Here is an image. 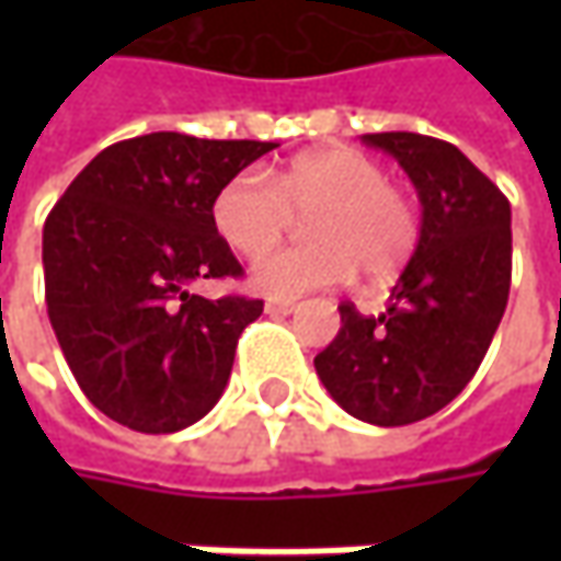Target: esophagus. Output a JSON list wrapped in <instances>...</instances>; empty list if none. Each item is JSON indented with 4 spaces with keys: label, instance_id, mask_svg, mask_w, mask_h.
I'll list each match as a JSON object with an SVG mask.
<instances>
[{
    "label": "esophagus",
    "instance_id": "34e87169",
    "mask_svg": "<svg viewBox=\"0 0 561 561\" xmlns=\"http://www.w3.org/2000/svg\"><path fill=\"white\" fill-rule=\"evenodd\" d=\"M265 312L290 314V312H296V302H290V299H271V302H265Z\"/></svg>",
    "mask_w": 561,
    "mask_h": 561
}]
</instances>
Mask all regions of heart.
I'll use <instances>...</instances> for the list:
<instances>
[{
	"label": "heart",
	"instance_id": "1",
	"mask_svg": "<svg viewBox=\"0 0 561 561\" xmlns=\"http://www.w3.org/2000/svg\"><path fill=\"white\" fill-rule=\"evenodd\" d=\"M293 214L313 216L307 226L313 243L272 253L252 268V290L271 299L340 287L358 268L371 280L393 277L419 247L415 203L387 181L371 156L353 146L302 152L274 184L252 171L237 174L211 205L218 237L247 259L276 245Z\"/></svg>",
	"mask_w": 561,
	"mask_h": 561
}]
</instances>
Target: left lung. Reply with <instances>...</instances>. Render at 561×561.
Here are the masks:
<instances>
[{"instance_id":"left-lung-1","label":"left lung","mask_w":561,"mask_h":561,"mask_svg":"<svg viewBox=\"0 0 561 561\" xmlns=\"http://www.w3.org/2000/svg\"><path fill=\"white\" fill-rule=\"evenodd\" d=\"M362 142L390 152L419 190V247L387 312L340 306L314 371L353 419L399 427L449 405L484 362L508 302L512 208L453 142L409 130Z\"/></svg>"}]
</instances>
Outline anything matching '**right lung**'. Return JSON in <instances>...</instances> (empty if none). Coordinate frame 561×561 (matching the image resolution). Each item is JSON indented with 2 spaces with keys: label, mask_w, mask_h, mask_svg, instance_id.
Returning a JSON list of instances; mask_svg holds the SVG:
<instances>
[{
  "label": "right lung",
  "mask_w": 561,
  "mask_h": 561,
  "mask_svg": "<svg viewBox=\"0 0 561 561\" xmlns=\"http://www.w3.org/2000/svg\"><path fill=\"white\" fill-rule=\"evenodd\" d=\"M277 142L159 130L102 149L43 227L46 309L71 375L102 415L174 434L211 412L262 299L190 293L240 277L211 205Z\"/></svg>",
  "instance_id": "right-lung-1"
}]
</instances>
